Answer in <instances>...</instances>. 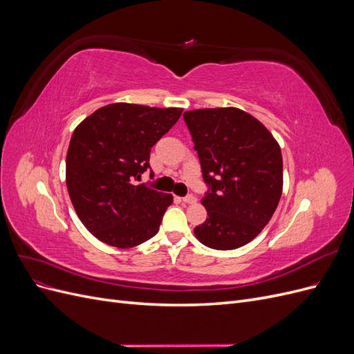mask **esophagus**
Here are the masks:
<instances>
[{"mask_svg":"<svg viewBox=\"0 0 354 354\" xmlns=\"http://www.w3.org/2000/svg\"><path fill=\"white\" fill-rule=\"evenodd\" d=\"M183 201H185L186 203H195L198 199H196V196H194V195H187V196L183 198Z\"/></svg>","mask_w":354,"mask_h":354,"instance_id":"1","label":"esophagus"}]
</instances>
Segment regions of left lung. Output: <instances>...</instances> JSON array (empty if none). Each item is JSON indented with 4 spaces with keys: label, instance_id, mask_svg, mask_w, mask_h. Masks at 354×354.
Listing matches in <instances>:
<instances>
[{
    "label": "left lung",
    "instance_id": "8db88e82",
    "mask_svg": "<svg viewBox=\"0 0 354 354\" xmlns=\"http://www.w3.org/2000/svg\"><path fill=\"white\" fill-rule=\"evenodd\" d=\"M195 143L208 217L195 227L208 248L229 251L251 242L270 221L283 187L281 146L267 128L238 108L183 113Z\"/></svg>",
    "mask_w": 354,
    "mask_h": 354
}]
</instances>
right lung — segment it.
<instances>
[{"mask_svg": "<svg viewBox=\"0 0 354 354\" xmlns=\"http://www.w3.org/2000/svg\"><path fill=\"white\" fill-rule=\"evenodd\" d=\"M181 108L112 103L75 128L66 155V186L77 216L99 241L133 248L158 233L173 195L136 185L151 149Z\"/></svg>", "mask_w": 354, "mask_h": 354, "instance_id": "right-lung-1", "label": "right lung"}]
</instances>
